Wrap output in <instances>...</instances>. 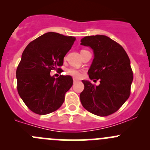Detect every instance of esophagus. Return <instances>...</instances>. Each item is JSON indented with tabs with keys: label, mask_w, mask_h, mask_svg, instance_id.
Returning <instances> with one entry per match:
<instances>
[{
	"label": "esophagus",
	"mask_w": 150,
	"mask_h": 150,
	"mask_svg": "<svg viewBox=\"0 0 150 150\" xmlns=\"http://www.w3.org/2000/svg\"><path fill=\"white\" fill-rule=\"evenodd\" d=\"M77 82H78V80L75 79V78H74V79H73V83H77Z\"/></svg>",
	"instance_id": "1"
}]
</instances>
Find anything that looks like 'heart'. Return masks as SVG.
I'll list each match as a JSON object with an SVG mask.
<instances>
[{"instance_id":"heart-1","label":"heart","mask_w":150,"mask_h":150,"mask_svg":"<svg viewBox=\"0 0 150 150\" xmlns=\"http://www.w3.org/2000/svg\"><path fill=\"white\" fill-rule=\"evenodd\" d=\"M82 51H84V50H82ZM67 73L68 75H69L70 76L73 77L75 78H78L81 76L82 75V72L79 69H76V68H74V67H70L67 70Z\"/></svg>"}]
</instances>
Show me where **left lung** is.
I'll return each instance as SVG.
<instances>
[{
	"label": "left lung",
	"mask_w": 150,
	"mask_h": 150,
	"mask_svg": "<svg viewBox=\"0 0 150 150\" xmlns=\"http://www.w3.org/2000/svg\"><path fill=\"white\" fill-rule=\"evenodd\" d=\"M81 41L94 53L88 72L89 78L100 82L96 86L82 81L84 89L80 94L81 104L92 114L108 116L117 112L131 94L134 75L130 59L122 46L107 36H86Z\"/></svg>",
	"instance_id": "left-lung-1"
}]
</instances>
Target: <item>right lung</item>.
Returning a JSON list of instances; mask_svg holds the SVG:
<instances>
[{
    "label": "right lung",
    "instance_id": "obj_1",
    "mask_svg": "<svg viewBox=\"0 0 150 150\" xmlns=\"http://www.w3.org/2000/svg\"><path fill=\"white\" fill-rule=\"evenodd\" d=\"M75 40L72 36L50 32L30 42L24 50L16 72L17 91L35 114H49L64 102L66 92L72 86V77L61 75L56 79L50 72L61 70L64 56Z\"/></svg>",
    "mask_w": 150,
    "mask_h": 150
}]
</instances>
